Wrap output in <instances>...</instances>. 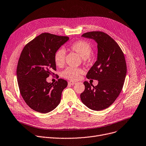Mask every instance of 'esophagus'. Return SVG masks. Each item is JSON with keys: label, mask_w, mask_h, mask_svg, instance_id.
<instances>
[{"label": "esophagus", "mask_w": 146, "mask_h": 146, "mask_svg": "<svg viewBox=\"0 0 146 146\" xmlns=\"http://www.w3.org/2000/svg\"><path fill=\"white\" fill-rule=\"evenodd\" d=\"M75 84V82H73V81H69L68 82V85H74Z\"/></svg>", "instance_id": "1"}]
</instances>
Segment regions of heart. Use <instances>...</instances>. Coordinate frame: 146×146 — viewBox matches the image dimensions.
Listing matches in <instances>:
<instances>
[{
  "mask_svg": "<svg viewBox=\"0 0 146 146\" xmlns=\"http://www.w3.org/2000/svg\"><path fill=\"white\" fill-rule=\"evenodd\" d=\"M70 48L76 52L80 57L85 61L88 58L92 53V48L90 44L84 40H78L74 42L70 46ZM54 60L56 65L62 67L65 64V51L64 49L60 48L54 54ZM82 73V70L80 68L68 67L62 73L63 77L70 80H76Z\"/></svg>",
  "mask_w": 146,
  "mask_h": 146,
  "instance_id": "b5f03b06",
  "label": "heart"
}]
</instances>
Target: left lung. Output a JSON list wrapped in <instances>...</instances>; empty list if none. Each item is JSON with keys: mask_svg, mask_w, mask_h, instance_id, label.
<instances>
[{"mask_svg": "<svg viewBox=\"0 0 146 146\" xmlns=\"http://www.w3.org/2000/svg\"><path fill=\"white\" fill-rule=\"evenodd\" d=\"M82 37L93 39L97 43V60L86 78L98 80V84L94 86L85 81L81 99L89 109L102 110L115 101L123 88L127 72L125 56L117 43L102 31L88 32Z\"/></svg>", "mask_w": 146, "mask_h": 146, "instance_id": "1", "label": "left lung"}]
</instances>
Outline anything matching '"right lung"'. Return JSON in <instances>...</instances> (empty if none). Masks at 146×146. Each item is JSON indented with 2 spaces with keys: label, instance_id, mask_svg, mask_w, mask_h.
I'll return each instance as SVG.
<instances>
[{
  "label": "right lung",
  "instance_id": "add662e5",
  "mask_svg": "<svg viewBox=\"0 0 146 146\" xmlns=\"http://www.w3.org/2000/svg\"><path fill=\"white\" fill-rule=\"evenodd\" d=\"M69 37L42 33L27 44L22 50L17 66L19 90L26 104L42 113L54 110L60 103L67 81L59 79L54 84L46 78L56 70L55 52Z\"/></svg>",
  "mask_w": 146,
  "mask_h": 146
}]
</instances>
